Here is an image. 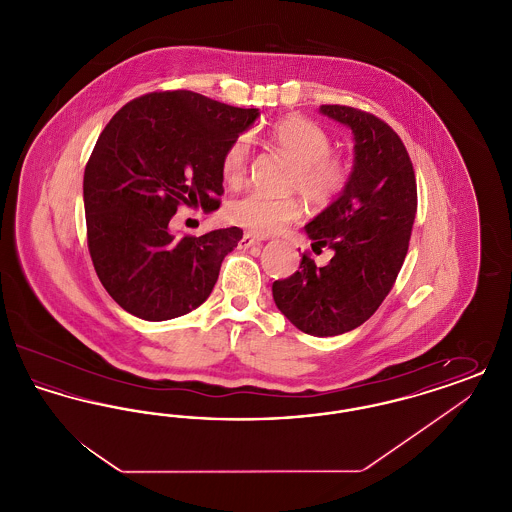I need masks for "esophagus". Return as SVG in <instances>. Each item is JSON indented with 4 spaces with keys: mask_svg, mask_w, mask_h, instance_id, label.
Masks as SVG:
<instances>
[{
    "mask_svg": "<svg viewBox=\"0 0 512 512\" xmlns=\"http://www.w3.org/2000/svg\"><path fill=\"white\" fill-rule=\"evenodd\" d=\"M259 244H261V240H259V238H255L253 234H244V238L240 240V247H242V249H249V247Z\"/></svg>",
    "mask_w": 512,
    "mask_h": 512,
    "instance_id": "esophagus-1",
    "label": "esophagus"
}]
</instances>
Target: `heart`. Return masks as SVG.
Returning <instances> with one entry per match:
<instances>
[{"instance_id":"heart-1","label":"heart","mask_w":512,"mask_h":512,"mask_svg":"<svg viewBox=\"0 0 512 512\" xmlns=\"http://www.w3.org/2000/svg\"><path fill=\"white\" fill-rule=\"evenodd\" d=\"M268 142L295 163L290 186L307 201L326 205L345 190L349 167L343 159L332 155V140L317 122L295 115L284 117L268 130ZM249 159L251 138L240 134L222 151L220 174L224 182L240 184ZM226 217L257 236H270L299 219L301 205L293 197L247 192L228 203Z\"/></svg>"}]
</instances>
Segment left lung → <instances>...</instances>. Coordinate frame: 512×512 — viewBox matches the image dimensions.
<instances>
[{"mask_svg":"<svg viewBox=\"0 0 512 512\" xmlns=\"http://www.w3.org/2000/svg\"><path fill=\"white\" fill-rule=\"evenodd\" d=\"M320 113L351 128L355 161L340 197L305 226L313 251L334 257L317 267L303 253L299 270L272 284L282 315L309 336L355 330L376 313L403 267L414 215L416 178L401 138L386 122L347 105Z\"/></svg>","mask_w":512,"mask_h":512,"instance_id":"obj_1","label":"left lung"}]
</instances>
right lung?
<instances>
[{
    "label": "right lung",
    "mask_w": 512,
    "mask_h": 512,
    "mask_svg": "<svg viewBox=\"0 0 512 512\" xmlns=\"http://www.w3.org/2000/svg\"><path fill=\"white\" fill-rule=\"evenodd\" d=\"M257 117L174 90L132 99L107 122L84 171V211L99 282L126 313L171 320L211 295L244 232L176 238L171 219L180 205L219 209L222 151Z\"/></svg>",
    "instance_id": "obj_1"
}]
</instances>
